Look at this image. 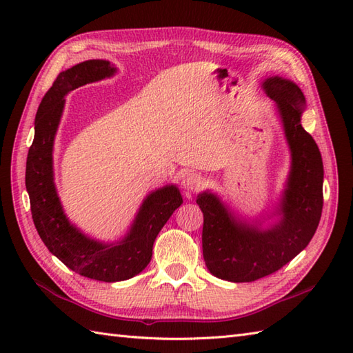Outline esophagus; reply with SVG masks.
<instances>
[{"mask_svg":"<svg viewBox=\"0 0 353 353\" xmlns=\"http://www.w3.org/2000/svg\"><path fill=\"white\" fill-rule=\"evenodd\" d=\"M201 183H203V181H201V177L197 172H186L182 177V188L188 194L200 190Z\"/></svg>","mask_w":353,"mask_h":353,"instance_id":"1","label":"esophagus"}]
</instances>
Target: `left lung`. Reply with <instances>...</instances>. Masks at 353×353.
<instances>
[{
	"label": "left lung",
	"instance_id": "1",
	"mask_svg": "<svg viewBox=\"0 0 353 353\" xmlns=\"http://www.w3.org/2000/svg\"><path fill=\"white\" fill-rule=\"evenodd\" d=\"M265 94L276 104L291 165L276 206V220L267 228L245 220L211 191L197 196L203 212V258L215 277L230 282H253L272 274L310 244L323 208V161L311 134L302 127L305 95L294 81L268 77ZM272 219V216H270Z\"/></svg>",
	"mask_w": 353,
	"mask_h": 353
}]
</instances>
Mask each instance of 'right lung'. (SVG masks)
<instances>
[{
    "label": "right lung",
    "mask_w": 353,
    "mask_h": 353,
    "mask_svg": "<svg viewBox=\"0 0 353 353\" xmlns=\"http://www.w3.org/2000/svg\"><path fill=\"white\" fill-rule=\"evenodd\" d=\"M109 61L92 59L59 74L45 94L34 119V139L28 150L26 188L37 234L47 249L81 276L119 282L139 274L153 254L154 239L172 212L183 203L176 185L152 191L142 200L127 234L104 243L83 234L66 216L52 172V148L65 108V95L76 88L115 76Z\"/></svg>",
    "instance_id": "1"
}]
</instances>
